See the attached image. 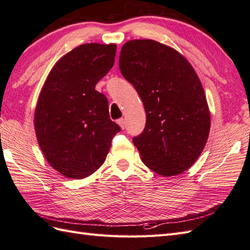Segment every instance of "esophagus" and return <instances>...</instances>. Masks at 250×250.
<instances>
[{
    "instance_id": "obj_1",
    "label": "esophagus",
    "mask_w": 250,
    "mask_h": 250,
    "mask_svg": "<svg viewBox=\"0 0 250 250\" xmlns=\"http://www.w3.org/2000/svg\"><path fill=\"white\" fill-rule=\"evenodd\" d=\"M117 124L119 125V126H120V128H121L122 130H124V129L125 128V120L124 118L117 120Z\"/></svg>"
}]
</instances>
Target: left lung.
<instances>
[{"label": "left lung", "instance_id": "left-lung-1", "mask_svg": "<svg viewBox=\"0 0 250 250\" xmlns=\"http://www.w3.org/2000/svg\"><path fill=\"white\" fill-rule=\"evenodd\" d=\"M119 67L144 104L146 125L133 139L145 166L175 176L193 166L210 130V113L199 76L173 47L153 40L122 46Z\"/></svg>", "mask_w": 250, "mask_h": 250}]
</instances>
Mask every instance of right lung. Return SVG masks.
<instances>
[{
  "label": "right lung",
  "instance_id": "add662e5",
  "mask_svg": "<svg viewBox=\"0 0 250 250\" xmlns=\"http://www.w3.org/2000/svg\"><path fill=\"white\" fill-rule=\"evenodd\" d=\"M116 44L76 47L52 66L34 113L37 143L47 162L71 179H83L104 163L120 131L108 101L95 84L114 65Z\"/></svg>",
  "mask_w": 250,
  "mask_h": 250
}]
</instances>
